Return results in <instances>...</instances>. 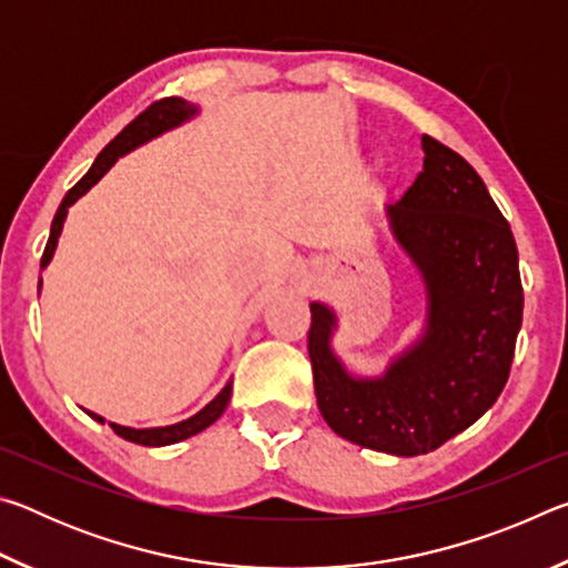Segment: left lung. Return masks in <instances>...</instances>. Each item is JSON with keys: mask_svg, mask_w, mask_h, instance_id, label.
I'll use <instances>...</instances> for the list:
<instances>
[{"mask_svg": "<svg viewBox=\"0 0 568 568\" xmlns=\"http://www.w3.org/2000/svg\"><path fill=\"white\" fill-rule=\"evenodd\" d=\"M423 170L388 205L420 273L426 321L381 376H353L333 351L338 315L311 303L307 353L318 408L341 438L390 456L444 446L494 406L511 371L524 291L511 227L468 162L423 134Z\"/></svg>", "mask_w": 568, "mask_h": 568, "instance_id": "8db88e82", "label": "left lung"}]
</instances>
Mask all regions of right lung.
<instances>
[{
  "label": "right lung",
  "mask_w": 568,
  "mask_h": 568,
  "mask_svg": "<svg viewBox=\"0 0 568 568\" xmlns=\"http://www.w3.org/2000/svg\"><path fill=\"white\" fill-rule=\"evenodd\" d=\"M197 114L195 104H190L180 98H165L155 104H150V108L138 114L128 128H124L118 138H114L108 148H104L98 160L92 162V168L88 170V175H84L77 185L67 192L62 205L57 207V215L52 220V230H50V240H47V247H44V255H42V271L47 265H50L54 250H57V240L62 235V225H64V217H67V210H70L77 200H80L84 192H90V187L98 185V182L104 178V172H108L114 162H118L122 155H128L134 148L145 145L152 138H160L162 132H168L172 128H180L182 122L192 120ZM40 287H42V277H40ZM230 393H233V381L225 383V388L217 393V396L207 403L203 410H197L195 416H190L180 423H172V426H160V428H130V426H120V423H110L112 430L118 436H122L124 440H132V444H140V446H170V444H178V440H185L190 436L200 434V430H205L207 426H213V423L223 416V410L227 408L230 403ZM88 416H92L98 423H104L102 416L98 413L88 410Z\"/></svg>",
  "instance_id": "right-lung-1"
}]
</instances>
